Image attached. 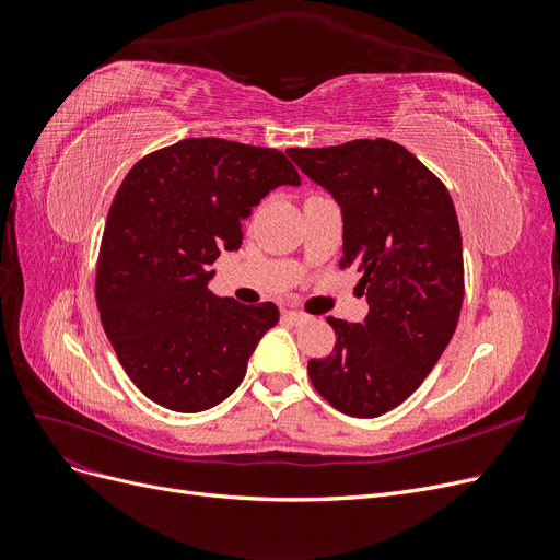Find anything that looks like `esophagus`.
<instances>
[{
  "mask_svg": "<svg viewBox=\"0 0 560 560\" xmlns=\"http://www.w3.org/2000/svg\"><path fill=\"white\" fill-rule=\"evenodd\" d=\"M284 317L292 322V325H303V322H308V315L301 313V311H284Z\"/></svg>",
  "mask_w": 560,
  "mask_h": 560,
  "instance_id": "obj_1",
  "label": "esophagus"
}]
</instances>
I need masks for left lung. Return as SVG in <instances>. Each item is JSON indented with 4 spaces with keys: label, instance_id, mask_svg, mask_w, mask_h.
<instances>
[{
    "label": "left lung",
    "instance_id": "left-lung-1",
    "mask_svg": "<svg viewBox=\"0 0 560 560\" xmlns=\"http://www.w3.org/2000/svg\"><path fill=\"white\" fill-rule=\"evenodd\" d=\"M287 154L341 206V268L360 270L369 303L362 325L327 317L336 346L308 362V376L341 413L383 416L425 381L460 317L465 266L451 194L383 138Z\"/></svg>",
    "mask_w": 560,
    "mask_h": 560
}]
</instances>
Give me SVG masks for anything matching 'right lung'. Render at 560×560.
I'll use <instances>...</instances> for the list:
<instances>
[{
  "instance_id": "1",
  "label": "right lung",
  "mask_w": 560,
  "mask_h": 560,
  "mask_svg": "<svg viewBox=\"0 0 560 560\" xmlns=\"http://www.w3.org/2000/svg\"><path fill=\"white\" fill-rule=\"evenodd\" d=\"M282 184L301 177L278 149L189 138L135 163L118 186L95 299L118 362L151 401L206 411L245 378L280 313L214 296L210 266L241 247L243 219Z\"/></svg>"
}]
</instances>
